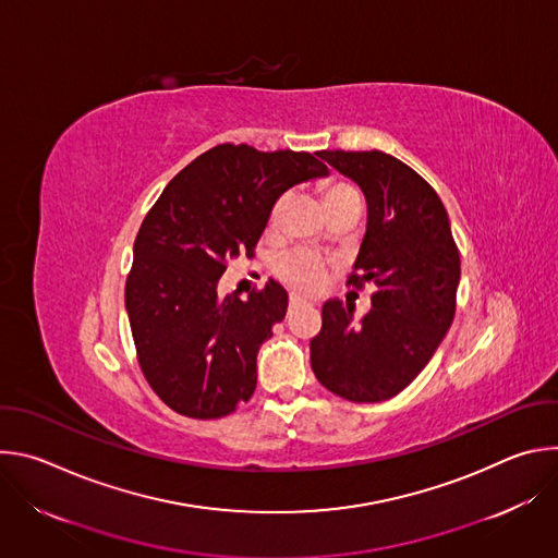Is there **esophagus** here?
I'll return each instance as SVG.
<instances>
[{"mask_svg": "<svg viewBox=\"0 0 558 558\" xmlns=\"http://www.w3.org/2000/svg\"><path fill=\"white\" fill-rule=\"evenodd\" d=\"M298 304H302V300H300L298 295H291V298H289V311H291V308H295Z\"/></svg>", "mask_w": 558, "mask_h": 558, "instance_id": "esophagus-1", "label": "esophagus"}]
</instances>
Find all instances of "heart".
Returning <instances> with one entry per match:
<instances>
[{
	"mask_svg": "<svg viewBox=\"0 0 558 558\" xmlns=\"http://www.w3.org/2000/svg\"><path fill=\"white\" fill-rule=\"evenodd\" d=\"M357 192L344 183H329L323 187V196H325V205H336L349 196H355ZM287 201L289 196H280L276 201V205L271 207V214H269V222L271 225H278L282 214H284V207H287ZM278 276L289 284L293 287L295 291L300 293H315L320 291L325 287V280H327V265L315 258L306 252H293V254H287L280 263H278Z\"/></svg>",
	"mask_w": 558,
	"mask_h": 558,
	"instance_id": "b5f03b06",
	"label": "heart"
}]
</instances>
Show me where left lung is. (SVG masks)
I'll return each mask as SVG.
<instances>
[{"label": "left lung", "mask_w": 558, "mask_h": 558, "mask_svg": "<svg viewBox=\"0 0 558 558\" xmlns=\"http://www.w3.org/2000/svg\"><path fill=\"white\" fill-rule=\"evenodd\" d=\"M317 156L366 198V233L351 282H371L375 293L362 317L338 298L325 302L323 329L311 340V368L349 402H384L422 373L448 333L459 252L441 198L407 163L377 149Z\"/></svg>", "instance_id": "obj_1"}]
</instances>
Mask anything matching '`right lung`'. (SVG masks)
Returning a JSON list of instances; mask_svg holds the SVG:
<instances>
[{"mask_svg":"<svg viewBox=\"0 0 558 558\" xmlns=\"http://www.w3.org/2000/svg\"><path fill=\"white\" fill-rule=\"evenodd\" d=\"M308 151L216 145L181 170L134 241L125 311L141 371L177 413L216 420L256 390V357L284 320L289 295L269 280L247 300L218 295L235 258L254 256L271 207L293 185L327 177Z\"/></svg>","mask_w":558,"mask_h":558,"instance_id":"add662e5","label":"right lung"}]
</instances>
